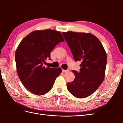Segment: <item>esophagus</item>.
Returning a JSON list of instances; mask_svg holds the SVG:
<instances>
[{
  "mask_svg": "<svg viewBox=\"0 0 123 123\" xmlns=\"http://www.w3.org/2000/svg\"><path fill=\"white\" fill-rule=\"evenodd\" d=\"M62 71L63 72L66 73V72H68L69 70H64V69H62Z\"/></svg>",
  "mask_w": 123,
  "mask_h": 123,
  "instance_id": "esophagus-1",
  "label": "esophagus"
}]
</instances>
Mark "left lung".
I'll list each match as a JSON object with an SVG mask.
<instances>
[{
    "label": "left lung",
    "instance_id": "8db88e82",
    "mask_svg": "<svg viewBox=\"0 0 123 123\" xmlns=\"http://www.w3.org/2000/svg\"><path fill=\"white\" fill-rule=\"evenodd\" d=\"M74 59L81 61L80 71L72 70L75 79L67 84L71 94L77 98L91 95L102 84L105 75L106 52L99 40L90 33L62 32Z\"/></svg>",
    "mask_w": 123,
    "mask_h": 123
}]
</instances>
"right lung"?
<instances>
[{"instance_id":"add662e5","label":"right lung","mask_w":123,"mask_h":123,"mask_svg":"<svg viewBox=\"0 0 123 123\" xmlns=\"http://www.w3.org/2000/svg\"><path fill=\"white\" fill-rule=\"evenodd\" d=\"M64 42L62 33L51 29L33 31L21 41L15 54L16 69L22 84L32 93L42 95L52 88L60 75L61 68L45 67L50 53L60 42Z\"/></svg>"}]
</instances>
